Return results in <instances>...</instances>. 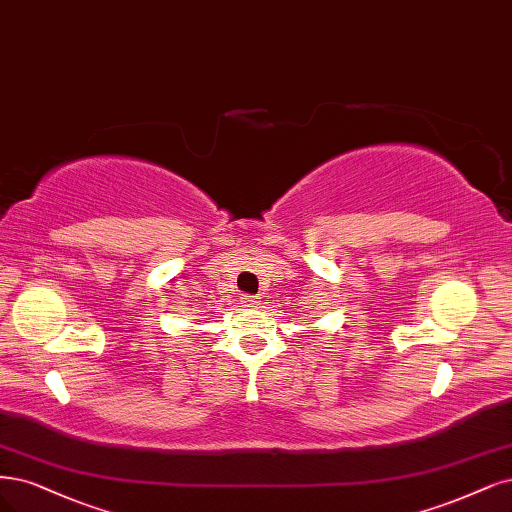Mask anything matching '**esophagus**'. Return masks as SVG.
<instances>
[{
    "label": "esophagus",
    "instance_id": "1",
    "mask_svg": "<svg viewBox=\"0 0 512 512\" xmlns=\"http://www.w3.org/2000/svg\"><path fill=\"white\" fill-rule=\"evenodd\" d=\"M241 303H243V307H256V305H258V298H256V296L243 294V296H241Z\"/></svg>",
    "mask_w": 512,
    "mask_h": 512
}]
</instances>
